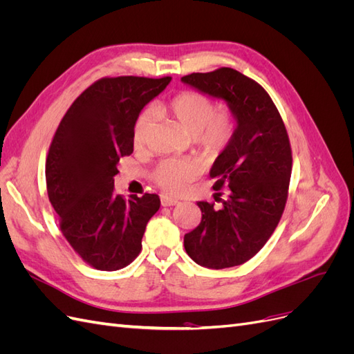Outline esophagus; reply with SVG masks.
I'll list each match as a JSON object with an SVG mask.
<instances>
[{"mask_svg":"<svg viewBox=\"0 0 354 354\" xmlns=\"http://www.w3.org/2000/svg\"><path fill=\"white\" fill-rule=\"evenodd\" d=\"M160 203H162V207H171V205H177L178 199L176 198H171L167 195H160Z\"/></svg>","mask_w":354,"mask_h":354,"instance_id":"esophagus-1","label":"esophagus"}]
</instances>
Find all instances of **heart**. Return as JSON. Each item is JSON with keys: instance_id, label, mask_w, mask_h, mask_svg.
<instances>
[{"instance_id": "b5f03b06", "label": "heart", "mask_w": 354, "mask_h": 354, "mask_svg": "<svg viewBox=\"0 0 354 354\" xmlns=\"http://www.w3.org/2000/svg\"><path fill=\"white\" fill-rule=\"evenodd\" d=\"M168 109L178 124L194 137V142L205 156L220 155L232 140L236 120L229 106L216 108V102L208 94L187 90L181 91L168 103ZM153 111L143 109L133 125V143L136 149L147 145L153 127ZM199 174V168L192 159H167L153 169L152 180L168 194H181Z\"/></svg>"}]
</instances>
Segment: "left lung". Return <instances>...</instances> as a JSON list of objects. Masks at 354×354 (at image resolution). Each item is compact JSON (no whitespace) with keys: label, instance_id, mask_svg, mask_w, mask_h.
<instances>
[{"label":"left lung","instance_id":"left-lung-1","mask_svg":"<svg viewBox=\"0 0 354 354\" xmlns=\"http://www.w3.org/2000/svg\"><path fill=\"white\" fill-rule=\"evenodd\" d=\"M181 81L224 99L238 120L227 147L214 162L212 189L226 199L198 202L202 218L185 234V248L208 269L243 264L270 239L283 214L292 151L282 116L261 85L232 68L185 75Z\"/></svg>","mask_w":354,"mask_h":354}]
</instances>
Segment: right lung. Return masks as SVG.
<instances>
[{
    "instance_id": "right-lung-1",
    "label": "right lung",
    "mask_w": 354,
    "mask_h": 354,
    "mask_svg": "<svg viewBox=\"0 0 354 354\" xmlns=\"http://www.w3.org/2000/svg\"><path fill=\"white\" fill-rule=\"evenodd\" d=\"M171 77H104L69 106L46 160L47 194L59 227L82 261L103 272L124 269L142 251L155 194H115L120 158L133 153V125Z\"/></svg>"
}]
</instances>
